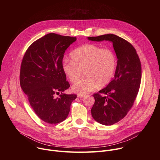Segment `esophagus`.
Returning a JSON list of instances; mask_svg holds the SVG:
<instances>
[{
  "mask_svg": "<svg viewBox=\"0 0 160 160\" xmlns=\"http://www.w3.org/2000/svg\"><path fill=\"white\" fill-rule=\"evenodd\" d=\"M77 96L78 98H83L85 96V94H78Z\"/></svg>",
  "mask_w": 160,
  "mask_h": 160,
  "instance_id": "34e87169",
  "label": "esophagus"
}]
</instances>
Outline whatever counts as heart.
<instances>
[{
    "instance_id": "b5f03b06",
    "label": "heart",
    "mask_w": 160,
    "mask_h": 160,
    "mask_svg": "<svg viewBox=\"0 0 160 160\" xmlns=\"http://www.w3.org/2000/svg\"><path fill=\"white\" fill-rule=\"evenodd\" d=\"M71 60L64 59L62 70L71 82H77L72 90L78 94H85L96 90L98 86L107 85L115 76L117 68V57L111 49H102L92 43L85 44L70 53Z\"/></svg>"
}]
</instances>
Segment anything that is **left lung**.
I'll use <instances>...</instances> for the list:
<instances>
[{"label": "left lung", "instance_id": "left-lung-1", "mask_svg": "<svg viewBox=\"0 0 160 160\" xmlns=\"http://www.w3.org/2000/svg\"><path fill=\"white\" fill-rule=\"evenodd\" d=\"M88 39L111 41L118 59L115 77L106 87L93 94L95 102L91 109L96 122L111 125L122 120L133 105L141 81V61L133 45L117 35L106 34Z\"/></svg>", "mask_w": 160, "mask_h": 160}]
</instances>
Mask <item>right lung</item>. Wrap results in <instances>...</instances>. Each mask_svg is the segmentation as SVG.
<instances>
[{
    "label": "right lung",
    "instance_id": "add662e5",
    "mask_svg": "<svg viewBox=\"0 0 160 160\" xmlns=\"http://www.w3.org/2000/svg\"><path fill=\"white\" fill-rule=\"evenodd\" d=\"M76 37L48 33L33 42L22 58L19 81L36 115L44 122L64 121L76 94L62 92L70 87L62 70L65 51ZM62 94L58 98L56 95Z\"/></svg>",
    "mask_w": 160,
    "mask_h": 160
}]
</instances>
